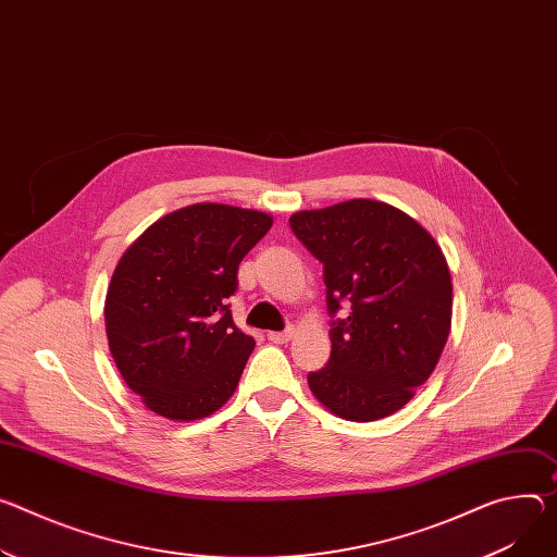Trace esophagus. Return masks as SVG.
<instances>
[{"label":"esophagus","instance_id":"esophagus-1","mask_svg":"<svg viewBox=\"0 0 557 557\" xmlns=\"http://www.w3.org/2000/svg\"><path fill=\"white\" fill-rule=\"evenodd\" d=\"M293 337H295V329H293V326H288V329H284V331H271V333H269V339L275 342V344H286V342H290Z\"/></svg>","mask_w":557,"mask_h":557}]
</instances>
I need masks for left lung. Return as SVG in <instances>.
<instances>
[{
  "instance_id": "left-lung-1",
  "label": "left lung",
  "mask_w": 557,
  "mask_h": 557,
  "mask_svg": "<svg viewBox=\"0 0 557 557\" xmlns=\"http://www.w3.org/2000/svg\"><path fill=\"white\" fill-rule=\"evenodd\" d=\"M288 224L324 267L331 358L309 373L313 395L350 422L399 411L433 373L450 331L453 288L440 246L413 218L375 199L301 211Z\"/></svg>"
}]
</instances>
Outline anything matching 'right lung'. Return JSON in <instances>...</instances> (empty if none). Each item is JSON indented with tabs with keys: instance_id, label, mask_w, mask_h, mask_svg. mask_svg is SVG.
<instances>
[{
	"instance_id": "1",
	"label": "right lung",
	"mask_w": 557,
	"mask_h": 557,
	"mask_svg": "<svg viewBox=\"0 0 557 557\" xmlns=\"http://www.w3.org/2000/svg\"><path fill=\"white\" fill-rule=\"evenodd\" d=\"M273 218L190 205L148 226L122 256L107 293L113 360L146 407L199 420L233 395L256 339L233 322L228 297L246 252Z\"/></svg>"
}]
</instances>
